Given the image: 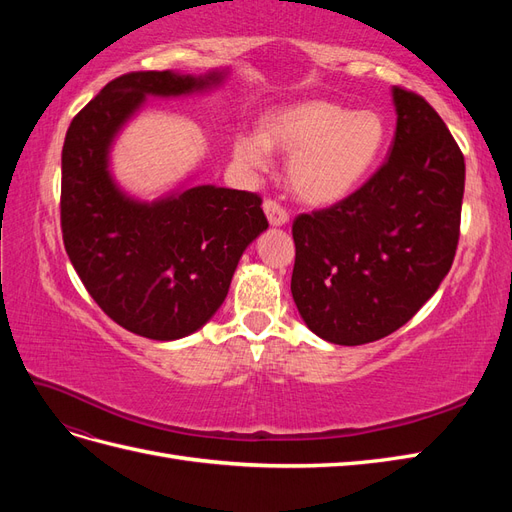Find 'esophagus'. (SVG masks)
<instances>
[{
	"instance_id": "obj_1",
	"label": "esophagus",
	"mask_w": 512,
	"mask_h": 512,
	"mask_svg": "<svg viewBox=\"0 0 512 512\" xmlns=\"http://www.w3.org/2000/svg\"><path fill=\"white\" fill-rule=\"evenodd\" d=\"M262 209H265V215L271 226H284L288 224V213L284 207H280L275 203V200H265V205H262Z\"/></svg>"
}]
</instances>
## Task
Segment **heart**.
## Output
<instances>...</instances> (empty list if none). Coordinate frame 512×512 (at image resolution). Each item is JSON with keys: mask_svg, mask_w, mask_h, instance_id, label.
<instances>
[{"mask_svg": "<svg viewBox=\"0 0 512 512\" xmlns=\"http://www.w3.org/2000/svg\"><path fill=\"white\" fill-rule=\"evenodd\" d=\"M386 143L389 126L378 111L303 100L267 113L262 132H237L232 156L245 170H265L271 149L292 153L286 168L292 194L307 205L331 207L371 177Z\"/></svg>", "mask_w": 512, "mask_h": 512, "instance_id": "obj_1", "label": "heart"}]
</instances>
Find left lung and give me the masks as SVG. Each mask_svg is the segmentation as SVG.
<instances>
[{"mask_svg": "<svg viewBox=\"0 0 512 512\" xmlns=\"http://www.w3.org/2000/svg\"><path fill=\"white\" fill-rule=\"evenodd\" d=\"M391 153L361 190L292 224V299L307 329L337 346L397 331L453 265L466 162L440 115L391 89Z\"/></svg>", "mask_w": 512, "mask_h": 512, "instance_id": "1", "label": "left lung"}]
</instances>
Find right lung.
I'll return each instance as SVG.
<instances>
[{
	"label": "right lung",
	"mask_w": 512,
	"mask_h": 512,
	"mask_svg": "<svg viewBox=\"0 0 512 512\" xmlns=\"http://www.w3.org/2000/svg\"><path fill=\"white\" fill-rule=\"evenodd\" d=\"M228 68L205 74L130 72L70 123L61 151V232L72 267L102 312L141 337L173 342L215 316L243 252L269 228L252 192L194 185L153 200L126 192L113 145L147 98L207 94Z\"/></svg>",
	"instance_id": "right-lung-1"
}]
</instances>
